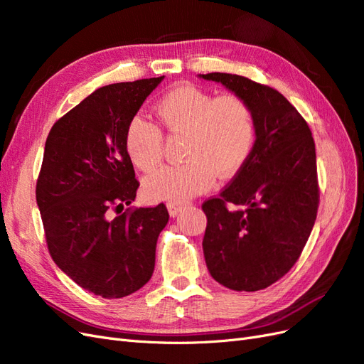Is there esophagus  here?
Wrapping results in <instances>:
<instances>
[{
	"label": "esophagus",
	"instance_id": "34e87169",
	"mask_svg": "<svg viewBox=\"0 0 364 364\" xmlns=\"http://www.w3.org/2000/svg\"><path fill=\"white\" fill-rule=\"evenodd\" d=\"M185 206H186V205H182V203H168V205H167V208H168V213H170V215H171V217H176V215H178Z\"/></svg>",
	"mask_w": 364,
	"mask_h": 364
}]
</instances>
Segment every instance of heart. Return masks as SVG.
<instances>
[{
	"label": "heart",
	"mask_w": 364,
	"mask_h": 364,
	"mask_svg": "<svg viewBox=\"0 0 364 364\" xmlns=\"http://www.w3.org/2000/svg\"><path fill=\"white\" fill-rule=\"evenodd\" d=\"M156 115L171 135H185L178 167H164L144 181L149 199L178 203L211 188L215 174H235L255 146L257 124L250 105L235 94L214 97L193 85H181L156 103ZM126 149L138 168L151 171L162 159V134L150 121L134 117Z\"/></svg>",
	"instance_id": "1"
}]
</instances>
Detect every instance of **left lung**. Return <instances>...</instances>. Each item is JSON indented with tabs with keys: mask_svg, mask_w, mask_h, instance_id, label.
<instances>
[{
	"mask_svg": "<svg viewBox=\"0 0 364 364\" xmlns=\"http://www.w3.org/2000/svg\"><path fill=\"white\" fill-rule=\"evenodd\" d=\"M199 77L245 98L257 124L246 164L218 197L202 205L206 267L230 290H262L294 266L314 226V139L296 107L273 87L228 73Z\"/></svg>",
	"mask_w": 364,
	"mask_h": 364,
	"instance_id": "8db88e82",
	"label": "left lung"
}]
</instances>
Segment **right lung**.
I'll return each mask as SVG.
<instances>
[{
  "label": "right lung",
  "instance_id": "obj_1",
  "mask_svg": "<svg viewBox=\"0 0 364 364\" xmlns=\"http://www.w3.org/2000/svg\"><path fill=\"white\" fill-rule=\"evenodd\" d=\"M164 75L98 87L51 127L36 183L50 255L82 289L124 297L149 282L164 203L126 209L139 182L126 130Z\"/></svg>",
  "mask_w": 364,
  "mask_h": 364
}]
</instances>
